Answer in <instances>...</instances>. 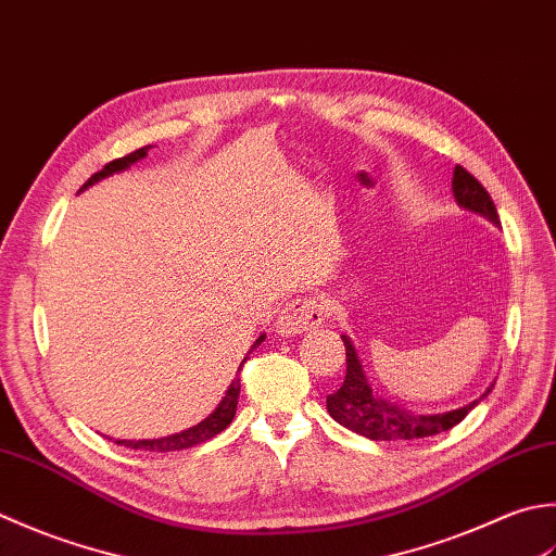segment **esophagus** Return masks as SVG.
I'll use <instances>...</instances> for the list:
<instances>
[{
    "label": "esophagus",
    "mask_w": 556,
    "mask_h": 556,
    "mask_svg": "<svg viewBox=\"0 0 556 556\" xmlns=\"http://www.w3.org/2000/svg\"><path fill=\"white\" fill-rule=\"evenodd\" d=\"M326 319V307L319 298H298L286 304L276 321V331L280 336L304 333L309 328L319 326Z\"/></svg>",
    "instance_id": "1"
}]
</instances>
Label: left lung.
Here are the masks:
<instances>
[{"label": "left lung", "instance_id": "1", "mask_svg": "<svg viewBox=\"0 0 556 556\" xmlns=\"http://www.w3.org/2000/svg\"><path fill=\"white\" fill-rule=\"evenodd\" d=\"M453 197H456L458 206L475 211L484 215L486 220L500 225V213L492 197L486 194V189L475 179L466 167L456 165L453 169ZM345 343V381L343 387L333 391L326 399L328 413L336 422L343 427L353 429L355 434H362L374 441H401V439H422V437H434L441 432H448L451 427H456L463 417H466L475 405L486 399V389L478 401L458 407V410L451 413H439V415H417L405 410V407L393 405L389 401L379 399L377 393H371L365 371L357 359V353L353 343H350L348 336H341Z\"/></svg>", "mask_w": 556, "mask_h": 556}]
</instances>
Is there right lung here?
<instances>
[{
	"instance_id": "obj_1",
	"label": "right lung",
	"mask_w": 556,
	"mask_h": 556,
	"mask_svg": "<svg viewBox=\"0 0 556 556\" xmlns=\"http://www.w3.org/2000/svg\"><path fill=\"white\" fill-rule=\"evenodd\" d=\"M149 149H151V146H143V149H139V151H134V153H129V155L117 157V161L108 163L103 169H100V173H96L93 177H90L88 182H86L81 189H78V191H84L86 187L96 185L98 179L110 177V175H115V173H122V169H127L131 163H136V161H141V157H146V153H149ZM262 341H264V336L258 338V341L252 345V350H254L258 343H262ZM252 350H249V353H252ZM247 359H249V355L242 359V365H244ZM242 365H240V371H242ZM237 395H240V379H235V381L230 383V389H228V393L223 395L220 405L215 407V410L206 417V420L194 425V427L185 429V432L173 434V437H163V439H141V441L117 439L115 444L127 446V448L157 451V453H165V451H182V448H191V446H197V444H203V441H208V439H213L215 434H220L223 429L232 422L235 410H237Z\"/></svg>"
}]
</instances>
